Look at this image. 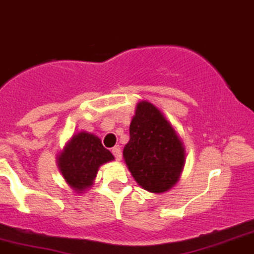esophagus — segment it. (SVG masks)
Returning <instances> with one entry per match:
<instances>
[{"instance_id":"1","label":"esophagus","mask_w":254,"mask_h":254,"mask_svg":"<svg viewBox=\"0 0 254 254\" xmlns=\"http://www.w3.org/2000/svg\"><path fill=\"white\" fill-rule=\"evenodd\" d=\"M111 153H113V155L115 156L116 160L122 159V149H120L119 145L114 146V148L111 149Z\"/></svg>"}]
</instances>
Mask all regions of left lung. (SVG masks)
Listing matches in <instances>:
<instances>
[{
    "instance_id": "8db88e82",
    "label": "left lung",
    "mask_w": 254,
    "mask_h": 254,
    "mask_svg": "<svg viewBox=\"0 0 254 254\" xmlns=\"http://www.w3.org/2000/svg\"><path fill=\"white\" fill-rule=\"evenodd\" d=\"M124 159L136 183L151 193L167 191L178 182L184 148L174 127L153 104L141 101L130 124Z\"/></svg>"
}]
</instances>
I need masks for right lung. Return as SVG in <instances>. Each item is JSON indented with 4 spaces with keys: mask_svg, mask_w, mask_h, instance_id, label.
Here are the masks:
<instances>
[{
    "mask_svg": "<svg viewBox=\"0 0 254 254\" xmlns=\"http://www.w3.org/2000/svg\"><path fill=\"white\" fill-rule=\"evenodd\" d=\"M111 160L113 154L104 148L98 136L81 131L73 135L58 162L68 186L81 193L92 186L99 167Z\"/></svg>",
    "mask_w": 254,
    "mask_h": 254,
    "instance_id": "add662e5",
    "label": "right lung"
}]
</instances>
